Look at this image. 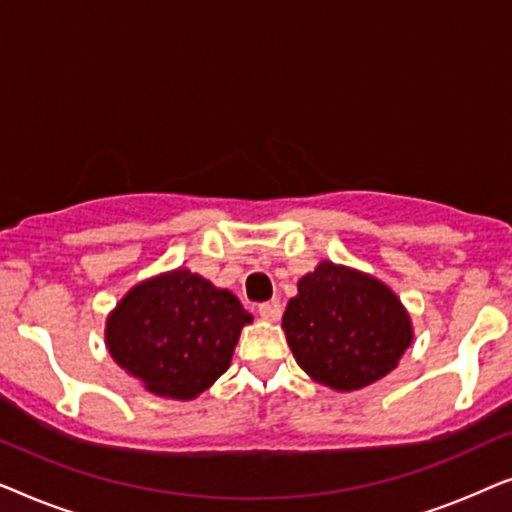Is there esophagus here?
<instances>
[{
    "label": "esophagus",
    "mask_w": 512,
    "mask_h": 512,
    "mask_svg": "<svg viewBox=\"0 0 512 512\" xmlns=\"http://www.w3.org/2000/svg\"><path fill=\"white\" fill-rule=\"evenodd\" d=\"M258 314H261V319L265 321H279V317H282V305L275 303H261L258 305Z\"/></svg>",
    "instance_id": "obj_1"
}]
</instances>
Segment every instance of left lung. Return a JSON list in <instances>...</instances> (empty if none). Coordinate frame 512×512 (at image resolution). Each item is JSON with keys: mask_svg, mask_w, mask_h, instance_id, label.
Here are the masks:
<instances>
[{"mask_svg": "<svg viewBox=\"0 0 512 512\" xmlns=\"http://www.w3.org/2000/svg\"><path fill=\"white\" fill-rule=\"evenodd\" d=\"M282 328L298 366L338 391L380 380L412 342L408 314L387 286L328 261L300 279Z\"/></svg>", "mask_w": 512, "mask_h": 512, "instance_id": "left-lung-1", "label": "left lung"}]
</instances>
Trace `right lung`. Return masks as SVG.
Here are the masks:
<instances>
[{"label": "right lung", "mask_w": 512, "mask_h": 512, "mask_svg": "<svg viewBox=\"0 0 512 512\" xmlns=\"http://www.w3.org/2000/svg\"><path fill=\"white\" fill-rule=\"evenodd\" d=\"M251 314L233 293L188 270L139 284L107 321L114 361L151 394L188 401L230 366Z\"/></svg>", "instance_id": "add662e5"}]
</instances>
